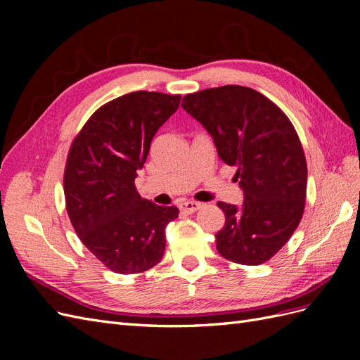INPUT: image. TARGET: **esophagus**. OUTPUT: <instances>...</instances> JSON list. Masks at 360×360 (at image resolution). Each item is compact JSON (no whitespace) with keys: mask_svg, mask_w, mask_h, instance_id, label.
I'll list each match as a JSON object with an SVG mask.
<instances>
[{"mask_svg":"<svg viewBox=\"0 0 360 360\" xmlns=\"http://www.w3.org/2000/svg\"><path fill=\"white\" fill-rule=\"evenodd\" d=\"M200 209H201V202H197V201H186L180 204V210L183 213H195Z\"/></svg>","mask_w":360,"mask_h":360,"instance_id":"obj_1","label":"esophagus"}]
</instances>
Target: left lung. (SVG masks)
Masks as SVG:
<instances>
[{"label":"left lung","instance_id":"8db88e82","mask_svg":"<svg viewBox=\"0 0 360 360\" xmlns=\"http://www.w3.org/2000/svg\"><path fill=\"white\" fill-rule=\"evenodd\" d=\"M181 106L213 136L219 158L237 168L245 193L240 209L217 202L225 213L214 236L217 252L245 266L266 263L304 210L308 168L296 129L278 105L242 85L186 94Z\"/></svg>","mask_w":360,"mask_h":360}]
</instances>
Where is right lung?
<instances>
[{
  "instance_id": "obj_1",
  "label": "right lung",
  "mask_w": 360,
  "mask_h": 360,
  "mask_svg": "<svg viewBox=\"0 0 360 360\" xmlns=\"http://www.w3.org/2000/svg\"><path fill=\"white\" fill-rule=\"evenodd\" d=\"M180 94L134 91L102 105L72 141L64 168L69 219L84 246L115 274L155 267L176 205L141 198L135 186L158 129L177 111Z\"/></svg>"
}]
</instances>
